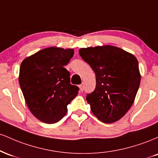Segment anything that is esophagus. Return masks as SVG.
Instances as JSON below:
<instances>
[{
	"instance_id": "34e87169",
	"label": "esophagus",
	"mask_w": 158,
	"mask_h": 158,
	"mask_svg": "<svg viewBox=\"0 0 158 158\" xmlns=\"http://www.w3.org/2000/svg\"><path fill=\"white\" fill-rule=\"evenodd\" d=\"M79 87V90H80V91L82 92L83 90H84V88H83V85H80Z\"/></svg>"
}]
</instances>
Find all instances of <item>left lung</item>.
I'll use <instances>...</instances> for the list:
<instances>
[{"instance_id": "8db88e82", "label": "left lung", "mask_w": 158, "mask_h": 158, "mask_svg": "<svg viewBox=\"0 0 158 158\" xmlns=\"http://www.w3.org/2000/svg\"><path fill=\"white\" fill-rule=\"evenodd\" d=\"M79 55L96 74V88L87 102L100 121L112 123L130 109L137 95L141 76L133 54L111 45L81 48Z\"/></svg>"}]
</instances>
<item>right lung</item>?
<instances>
[{
	"label": "right lung",
	"mask_w": 158,
	"mask_h": 158,
	"mask_svg": "<svg viewBox=\"0 0 158 158\" xmlns=\"http://www.w3.org/2000/svg\"><path fill=\"white\" fill-rule=\"evenodd\" d=\"M73 49L50 47L23 59L19 81L27 107L41 122H59L67 106L78 94L79 88L70 83L64 65L73 57Z\"/></svg>",
	"instance_id": "1"
}]
</instances>
